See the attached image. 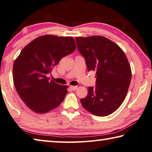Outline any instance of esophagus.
Segmentation results:
<instances>
[{
    "instance_id": "esophagus-1",
    "label": "esophagus",
    "mask_w": 152,
    "mask_h": 152,
    "mask_svg": "<svg viewBox=\"0 0 152 152\" xmlns=\"http://www.w3.org/2000/svg\"><path fill=\"white\" fill-rule=\"evenodd\" d=\"M70 88L73 91H75V90L77 89V86H70Z\"/></svg>"
}]
</instances>
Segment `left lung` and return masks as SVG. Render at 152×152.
<instances>
[{
    "label": "left lung",
    "mask_w": 152,
    "mask_h": 152,
    "mask_svg": "<svg viewBox=\"0 0 152 152\" xmlns=\"http://www.w3.org/2000/svg\"><path fill=\"white\" fill-rule=\"evenodd\" d=\"M75 41L88 70L96 72V87H88L81 105L95 115H110L124 102L131 81V66L126 55L105 37H77Z\"/></svg>",
    "instance_id": "obj_1"
}]
</instances>
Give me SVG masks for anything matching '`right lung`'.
I'll return each mask as SVG.
<instances>
[{
	"label": "right lung",
	"mask_w": 152,
	"mask_h": 152,
	"mask_svg": "<svg viewBox=\"0 0 152 152\" xmlns=\"http://www.w3.org/2000/svg\"><path fill=\"white\" fill-rule=\"evenodd\" d=\"M75 49L72 37L45 34L34 39L21 50L13 63V82L19 97L30 110L45 113L63 102L68 86L49 80L47 75Z\"/></svg>",
	"instance_id": "add662e5"
}]
</instances>
